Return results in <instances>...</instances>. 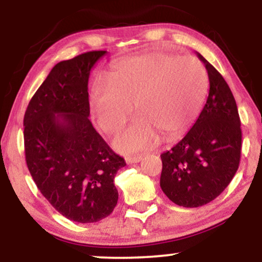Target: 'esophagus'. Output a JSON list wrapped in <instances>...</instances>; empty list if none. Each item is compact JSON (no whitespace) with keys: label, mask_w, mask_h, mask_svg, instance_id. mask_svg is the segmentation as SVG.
Masks as SVG:
<instances>
[{"label":"esophagus","mask_w":262,"mask_h":262,"mask_svg":"<svg viewBox=\"0 0 262 262\" xmlns=\"http://www.w3.org/2000/svg\"><path fill=\"white\" fill-rule=\"evenodd\" d=\"M141 156L139 155V156H127V158H125V162H127V164H137V162H139V161H141Z\"/></svg>","instance_id":"34e87169"}]
</instances>
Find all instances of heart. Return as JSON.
<instances>
[{"label":"heart","instance_id":"obj_1","mask_svg":"<svg viewBox=\"0 0 262 262\" xmlns=\"http://www.w3.org/2000/svg\"><path fill=\"white\" fill-rule=\"evenodd\" d=\"M209 80L206 68L193 56L150 52L119 60L108 83L91 91L93 121L106 133H116L133 112L139 118L113 140L118 151L151 149L162 135L175 139L193 124L202 111Z\"/></svg>","mask_w":262,"mask_h":262}]
</instances>
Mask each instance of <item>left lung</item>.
Segmentation results:
<instances>
[{
	"instance_id": "left-lung-1",
	"label": "left lung",
	"mask_w": 262,
	"mask_h": 262,
	"mask_svg": "<svg viewBox=\"0 0 262 262\" xmlns=\"http://www.w3.org/2000/svg\"><path fill=\"white\" fill-rule=\"evenodd\" d=\"M209 79L207 102L181 141L162 152L160 187L186 208L209 203L227 188L240 162L242 128L236 102L221 74L197 53Z\"/></svg>"
}]
</instances>
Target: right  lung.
I'll list each match as a JSON object with an SVG mask.
<instances>
[{
	"instance_id": "add662e5",
	"label": "right lung",
	"mask_w": 262,
	"mask_h": 262,
	"mask_svg": "<svg viewBox=\"0 0 262 262\" xmlns=\"http://www.w3.org/2000/svg\"><path fill=\"white\" fill-rule=\"evenodd\" d=\"M106 53L58 62L23 121L26 161L35 185L60 214L77 223H96L113 212L114 176L125 166L89 119L90 73Z\"/></svg>"
}]
</instances>
